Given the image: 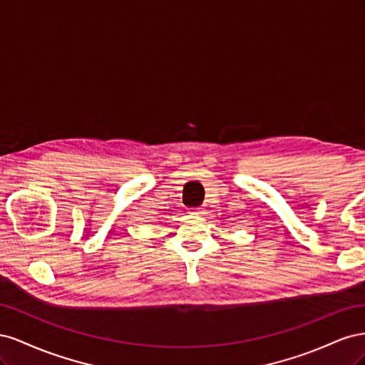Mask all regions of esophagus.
Wrapping results in <instances>:
<instances>
[{"mask_svg": "<svg viewBox=\"0 0 365 365\" xmlns=\"http://www.w3.org/2000/svg\"><path fill=\"white\" fill-rule=\"evenodd\" d=\"M190 215L200 216V215H202V210H201V208H192V210H190Z\"/></svg>", "mask_w": 365, "mask_h": 365, "instance_id": "esophagus-1", "label": "esophagus"}]
</instances>
